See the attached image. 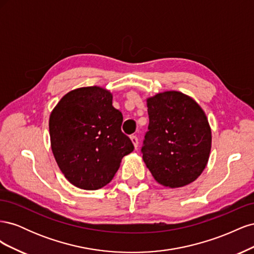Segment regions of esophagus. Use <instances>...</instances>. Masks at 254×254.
Listing matches in <instances>:
<instances>
[{"label":"esophagus","mask_w":254,"mask_h":254,"mask_svg":"<svg viewBox=\"0 0 254 254\" xmlns=\"http://www.w3.org/2000/svg\"><path fill=\"white\" fill-rule=\"evenodd\" d=\"M130 140H131V142L134 146V148L136 149L137 146H139V140H137V137L135 135H131V136H130Z\"/></svg>","instance_id":"esophagus-1"}]
</instances>
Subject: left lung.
<instances>
[{"label":"left lung","mask_w":254,"mask_h":254,"mask_svg":"<svg viewBox=\"0 0 254 254\" xmlns=\"http://www.w3.org/2000/svg\"><path fill=\"white\" fill-rule=\"evenodd\" d=\"M148 131L143 160L155 180L182 188L201 175L209 161L212 132L202 108L179 91H165L146 99Z\"/></svg>","instance_id":"obj_1"}]
</instances>
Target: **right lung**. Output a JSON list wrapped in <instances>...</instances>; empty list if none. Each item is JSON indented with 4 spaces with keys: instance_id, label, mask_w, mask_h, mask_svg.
Returning <instances> with one entry per match:
<instances>
[{
    "instance_id": "add662e5",
    "label": "right lung",
    "mask_w": 254,
    "mask_h": 254,
    "mask_svg": "<svg viewBox=\"0 0 254 254\" xmlns=\"http://www.w3.org/2000/svg\"><path fill=\"white\" fill-rule=\"evenodd\" d=\"M104 88L82 87L66 93L50 115L51 147L66 180L93 190L107 186L133 144L122 132V112Z\"/></svg>"
}]
</instances>
